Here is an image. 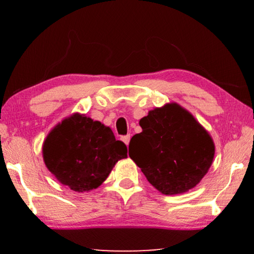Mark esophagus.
<instances>
[{"instance_id":"1","label":"esophagus","mask_w":254,"mask_h":254,"mask_svg":"<svg viewBox=\"0 0 254 254\" xmlns=\"http://www.w3.org/2000/svg\"><path fill=\"white\" fill-rule=\"evenodd\" d=\"M130 134H127V135H124V136H122L121 139H122V141L124 143H126L127 145H128V142H130Z\"/></svg>"}]
</instances>
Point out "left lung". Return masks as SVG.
<instances>
[{"instance_id": "1", "label": "left lung", "mask_w": 254, "mask_h": 254, "mask_svg": "<svg viewBox=\"0 0 254 254\" xmlns=\"http://www.w3.org/2000/svg\"><path fill=\"white\" fill-rule=\"evenodd\" d=\"M140 127L142 132L132 136L128 156L162 194L186 192L207 174L215 153L213 139L177 103L150 111Z\"/></svg>"}]
</instances>
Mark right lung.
I'll return each instance as SVG.
<instances>
[{
	"label": "right lung",
	"mask_w": 254,
	"mask_h": 254,
	"mask_svg": "<svg viewBox=\"0 0 254 254\" xmlns=\"http://www.w3.org/2000/svg\"><path fill=\"white\" fill-rule=\"evenodd\" d=\"M42 154L60 183L83 192L101 186L115 163L127 157V148L109 127L75 113L50 131Z\"/></svg>",
	"instance_id": "obj_1"
}]
</instances>
